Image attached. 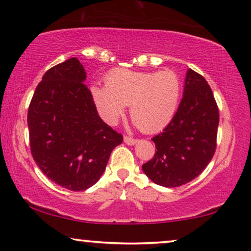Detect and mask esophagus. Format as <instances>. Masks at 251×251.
<instances>
[{"instance_id":"obj_1","label":"esophagus","mask_w":251,"mask_h":251,"mask_svg":"<svg viewBox=\"0 0 251 251\" xmlns=\"http://www.w3.org/2000/svg\"><path fill=\"white\" fill-rule=\"evenodd\" d=\"M123 140H125V143L126 144V145H135V144L137 143V139L135 138H131V137H128V136H125V138H123Z\"/></svg>"}]
</instances>
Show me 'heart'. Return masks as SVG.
<instances>
[{"instance_id":"obj_1","label":"heart","mask_w":251,"mask_h":251,"mask_svg":"<svg viewBox=\"0 0 251 251\" xmlns=\"http://www.w3.org/2000/svg\"><path fill=\"white\" fill-rule=\"evenodd\" d=\"M91 96L99 114L115 125L130 105V116L142 131L166 128L176 114L181 82L174 71L137 72L118 68L105 77V87L92 85Z\"/></svg>"}]
</instances>
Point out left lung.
<instances>
[{"label":"left lung","mask_w":251,"mask_h":251,"mask_svg":"<svg viewBox=\"0 0 251 251\" xmlns=\"http://www.w3.org/2000/svg\"><path fill=\"white\" fill-rule=\"evenodd\" d=\"M219 112L211 88L188 68L183 99L163 132L153 137L156 152L143 171L153 183L178 187L205 169L216 151Z\"/></svg>","instance_id":"obj_1"}]
</instances>
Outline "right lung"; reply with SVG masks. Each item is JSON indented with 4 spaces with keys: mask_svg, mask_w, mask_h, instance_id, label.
<instances>
[{
    "mask_svg": "<svg viewBox=\"0 0 251 251\" xmlns=\"http://www.w3.org/2000/svg\"><path fill=\"white\" fill-rule=\"evenodd\" d=\"M85 78L77 58L50 68L35 89L27 115L36 164L57 185L76 192L97 183L112 151L123 142L122 135L99 118Z\"/></svg>",
    "mask_w": 251,
    "mask_h": 251,
    "instance_id": "right-lung-1",
    "label": "right lung"
}]
</instances>
